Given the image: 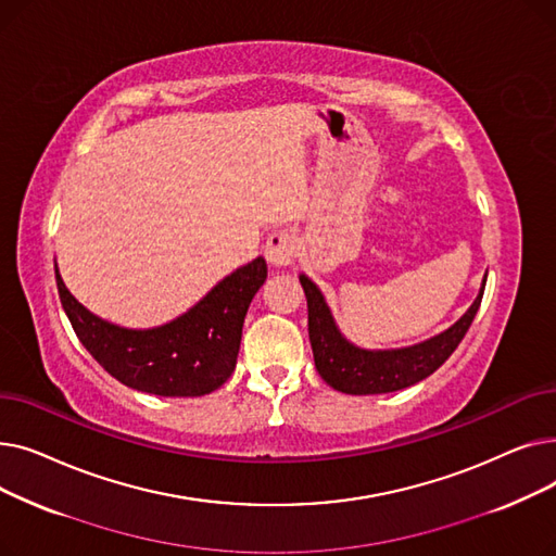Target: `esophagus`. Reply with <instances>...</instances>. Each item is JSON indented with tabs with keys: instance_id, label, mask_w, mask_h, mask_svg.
I'll return each instance as SVG.
<instances>
[{
	"instance_id": "34e87169",
	"label": "esophagus",
	"mask_w": 556,
	"mask_h": 556,
	"mask_svg": "<svg viewBox=\"0 0 556 556\" xmlns=\"http://www.w3.org/2000/svg\"><path fill=\"white\" fill-rule=\"evenodd\" d=\"M263 252H266V258L273 263V266H277V268L290 266V263H293L295 256H298L295 233H290L286 229L273 231L268 241H266V248H263Z\"/></svg>"
}]
</instances>
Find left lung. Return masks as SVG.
<instances>
[{"label": "left lung", "instance_id": "obj_1", "mask_svg": "<svg viewBox=\"0 0 556 556\" xmlns=\"http://www.w3.org/2000/svg\"><path fill=\"white\" fill-rule=\"evenodd\" d=\"M484 281L471 308L444 333L415 346L369 352V349L352 344L340 333L319 288L306 275H300L308 304V338L315 369L333 390L344 394H386L424 381L448 361L469 331L482 302Z\"/></svg>", "mask_w": 556, "mask_h": 556}]
</instances>
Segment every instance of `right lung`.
<instances>
[{
    "mask_svg": "<svg viewBox=\"0 0 556 556\" xmlns=\"http://www.w3.org/2000/svg\"><path fill=\"white\" fill-rule=\"evenodd\" d=\"M266 277V258L256 256L218 281L185 315L141 331L92 315L76 302L55 268L58 295L83 346L116 381L157 396H202L227 381L237 367L245 313Z\"/></svg>",
    "mask_w": 556,
    "mask_h": 556,
    "instance_id": "add662e5",
    "label": "right lung"
}]
</instances>
